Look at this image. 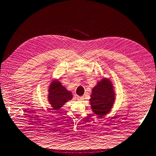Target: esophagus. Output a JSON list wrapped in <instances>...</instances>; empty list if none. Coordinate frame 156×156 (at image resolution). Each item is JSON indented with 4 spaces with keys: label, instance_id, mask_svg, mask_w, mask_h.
Segmentation results:
<instances>
[{
    "label": "esophagus",
    "instance_id": "1",
    "mask_svg": "<svg viewBox=\"0 0 156 156\" xmlns=\"http://www.w3.org/2000/svg\"><path fill=\"white\" fill-rule=\"evenodd\" d=\"M77 100L79 101L82 102V101H83V100H84V97H77Z\"/></svg>",
    "mask_w": 156,
    "mask_h": 156
}]
</instances>
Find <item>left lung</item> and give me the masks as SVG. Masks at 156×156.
Instances as JSON below:
<instances>
[{"label": "left lung", "instance_id": "1", "mask_svg": "<svg viewBox=\"0 0 156 156\" xmlns=\"http://www.w3.org/2000/svg\"><path fill=\"white\" fill-rule=\"evenodd\" d=\"M114 86L109 79L102 78L92 89L89 99L93 112L98 116H103L111 111L115 101Z\"/></svg>", "mask_w": 156, "mask_h": 156}]
</instances>
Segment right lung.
<instances>
[{
    "label": "right lung",
    "instance_id": "right-lung-1",
    "mask_svg": "<svg viewBox=\"0 0 156 156\" xmlns=\"http://www.w3.org/2000/svg\"><path fill=\"white\" fill-rule=\"evenodd\" d=\"M73 94L57 79L51 81L48 89V101L52 109L59 110L67 102L71 100Z\"/></svg>",
    "mask_w": 156,
    "mask_h": 156
}]
</instances>
